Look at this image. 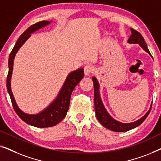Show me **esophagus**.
Segmentation results:
<instances>
[{
  "mask_svg": "<svg viewBox=\"0 0 161 161\" xmlns=\"http://www.w3.org/2000/svg\"><path fill=\"white\" fill-rule=\"evenodd\" d=\"M93 72V68L90 65H86L84 67V75L86 76L89 75Z\"/></svg>",
  "mask_w": 161,
  "mask_h": 161,
  "instance_id": "34e87169",
  "label": "esophagus"
}]
</instances>
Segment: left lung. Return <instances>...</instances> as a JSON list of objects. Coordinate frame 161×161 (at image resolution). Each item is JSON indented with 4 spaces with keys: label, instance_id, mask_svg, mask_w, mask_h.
Instances as JSON below:
<instances>
[{
    "label": "left lung",
    "instance_id": "1",
    "mask_svg": "<svg viewBox=\"0 0 161 161\" xmlns=\"http://www.w3.org/2000/svg\"><path fill=\"white\" fill-rule=\"evenodd\" d=\"M131 35L130 36L127 42L130 44H138L145 51L148 53L150 55L149 50L147 47V44L145 42L144 39L143 38L142 34L137 31L131 28ZM151 56V55H150ZM92 80L94 83V108H95V113L97 118L101 125L105 128L111 130L112 131L115 132H125L130 130H132L135 127H138L145 120V119L149 115V112L152 108V104L149 108V111L147 112L146 114L139 119L134 122L130 123H122L119 121L114 119L112 118L110 114L108 113L106 109L104 107V105L102 102L100 94V85L97 80L95 77H92Z\"/></svg>",
    "mask_w": 161,
    "mask_h": 161
}]
</instances>
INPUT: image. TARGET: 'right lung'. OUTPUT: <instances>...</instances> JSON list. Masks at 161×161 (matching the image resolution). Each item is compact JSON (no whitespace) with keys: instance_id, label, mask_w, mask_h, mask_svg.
<instances>
[{"instance_id":"obj_1","label":"right lung","mask_w":161,"mask_h":161,"mask_svg":"<svg viewBox=\"0 0 161 161\" xmlns=\"http://www.w3.org/2000/svg\"><path fill=\"white\" fill-rule=\"evenodd\" d=\"M52 21H41L36 23L34 25L30 26L23 34L19 36L18 40L17 41L14 48L9 55L8 58V72L6 80V87H7L8 93L9 94L15 112L19 117L27 124L32 125L36 127H53L61 122L67 115V111L69 107V100L71 97L72 92L75 87L78 84L80 80L83 78L84 72L83 68L75 70L68 75L67 78L64 83L59 93L56 98L48 105V106L36 114H28L23 112L19 109L18 105H17L16 101L13 95L11 89V78H12L13 71V64L15 55L18 51L22 45L27 41L32 33L42 28L45 27L49 25Z\"/></svg>"}]
</instances>
